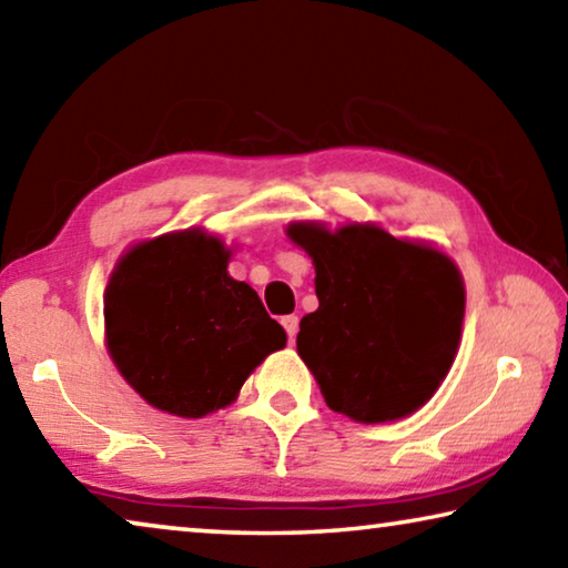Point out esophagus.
I'll list each match as a JSON object with an SVG mask.
<instances>
[{"label": "esophagus", "mask_w": 568, "mask_h": 568, "mask_svg": "<svg viewBox=\"0 0 568 568\" xmlns=\"http://www.w3.org/2000/svg\"><path fill=\"white\" fill-rule=\"evenodd\" d=\"M297 315H285L283 318V328L287 333V338H291V343H295V335H297Z\"/></svg>", "instance_id": "obj_1"}]
</instances>
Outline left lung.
<instances>
[{"mask_svg":"<svg viewBox=\"0 0 568 568\" xmlns=\"http://www.w3.org/2000/svg\"><path fill=\"white\" fill-rule=\"evenodd\" d=\"M287 237L315 265L318 311L295 343L328 408L361 423L418 410L458 351L466 291L454 261L378 225L293 223Z\"/></svg>","mask_w":568,"mask_h":568,"instance_id":"left-lung-1","label":"left lung"}]
</instances>
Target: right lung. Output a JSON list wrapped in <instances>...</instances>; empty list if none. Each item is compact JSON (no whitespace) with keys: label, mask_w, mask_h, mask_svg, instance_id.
Listing matches in <instances>:
<instances>
[{"label":"right lung","mask_w":568,"mask_h":568,"mask_svg":"<svg viewBox=\"0 0 568 568\" xmlns=\"http://www.w3.org/2000/svg\"><path fill=\"white\" fill-rule=\"evenodd\" d=\"M230 250L203 230L160 235L120 257L104 291L108 348L150 406L203 418L230 406L287 335L247 283L227 275Z\"/></svg>","instance_id":"add662e5"}]
</instances>
